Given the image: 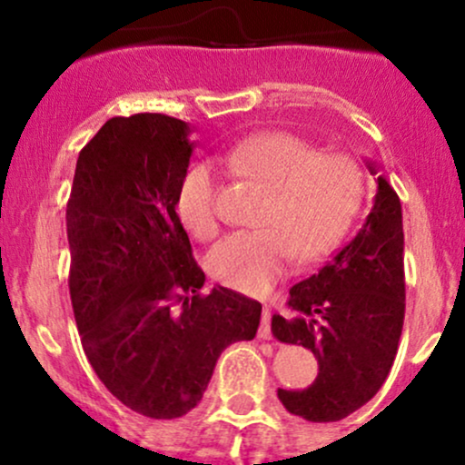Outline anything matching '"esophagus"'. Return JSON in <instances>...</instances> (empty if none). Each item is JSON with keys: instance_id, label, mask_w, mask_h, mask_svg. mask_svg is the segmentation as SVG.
Listing matches in <instances>:
<instances>
[{"instance_id": "obj_1", "label": "esophagus", "mask_w": 465, "mask_h": 465, "mask_svg": "<svg viewBox=\"0 0 465 465\" xmlns=\"http://www.w3.org/2000/svg\"><path fill=\"white\" fill-rule=\"evenodd\" d=\"M260 336H262V339H271V306H266V303L262 312V328H260Z\"/></svg>"}]
</instances>
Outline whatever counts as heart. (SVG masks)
Masks as SVG:
<instances>
[{
    "label": "heart",
    "mask_w": 465,
    "mask_h": 465,
    "mask_svg": "<svg viewBox=\"0 0 465 465\" xmlns=\"http://www.w3.org/2000/svg\"><path fill=\"white\" fill-rule=\"evenodd\" d=\"M223 163L238 177L264 185L266 199L255 218L258 229L236 232L218 242L207 269L221 284L264 292L286 273L295 255L312 260L339 242L362 196L354 159L317 153L291 133H260L225 148ZM177 214L201 240H212L221 221L216 212V174L207 162H192L177 185Z\"/></svg>",
    "instance_id": "obj_1"
}]
</instances>
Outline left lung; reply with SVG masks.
Here are the masks:
<instances>
[{
	"label": "left lung",
	"instance_id": "1",
	"mask_svg": "<svg viewBox=\"0 0 465 465\" xmlns=\"http://www.w3.org/2000/svg\"><path fill=\"white\" fill-rule=\"evenodd\" d=\"M367 168L376 174L371 162ZM286 306L271 319L273 336L311 350L319 373L306 389H277V398L308 421L348 418L387 381L404 323L402 205L385 177L359 233L292 286Z\"/></svg>",
	"mask_w": 465,
	"mask_h": 465
}]
</instances>
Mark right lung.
I'll use <instances>...</instances> for the list:
<instances>
[{"instance_id": "add662e5", "label": "right lung", "mask_w": 465, "mask_h": 465, "mask_svg": "<svg viewBox=\"0 0 465 465\" xmlns=\"http://www.w3.org/2000/svg\"><path fill=\"white\" fill-rule=\"evenodd\" d=\"M194 142L162 114L111 117L78 154L67 201L69 295L83 350L124 407L154 420L201 402L218 356L258 332L262 303L216 286L177 216Z\"/></svg>"}]
</instances>
